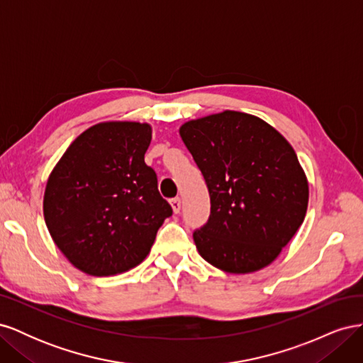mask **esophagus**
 <instances>
[{
    "mask_svg": "<svg viewBox=\"0 0 363 363\" xmlns=\"http://www.w3.org/2000/svg\"><path fill=\"white\" fill-rule=\"evenodd\" d=\"M169 203H171V207H172L174 213H179L180 208H182V200L179 199V196H175V199H171Z\"/></svg>",
    "mask_w": 363,
    "mask_h": 363,
    "instance_id": "34e87169",
    "label": "esophagus"
}]
</instances>
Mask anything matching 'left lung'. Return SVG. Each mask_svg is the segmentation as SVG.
Here are the masks:
<instances>
[{"label": "left lung", "mask_w": 363, "mask_h": 363, "mask_svg": "<svg viewBox=\"0 0 363 363\" xmlns=\"http://www.w3.org/2000/svg\"><path fill=\"white\" fill-rule=\"evenodd\" d=\"M180 136L211 195L207 223L194 232L201 257L233 274L269 265L303 224L309 201L289 142L260 118L233 111L189 121Z\"/></svg>", "instance_id": "left-lung-1"}]
</instances>
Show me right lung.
Here are the masks:
<instances>
[{
  "instance_id": "obj_1",
  "label": "right lung",
  "mask_w": 363,
  "mask_h": 363,
  "mask_svg": "<svg viewBox=\"0 0 363 363\" xmlns=\"http://www.w3.org/2000/svg\"><path fill=\"white\" fill-rule=\"evenodd\" d=\"M150 142L148 124H96L72 142L50 175L43 195L50 235L89 276H116L139 265L172 215L144 160Z\"/></svg>"
}]
</instances>
